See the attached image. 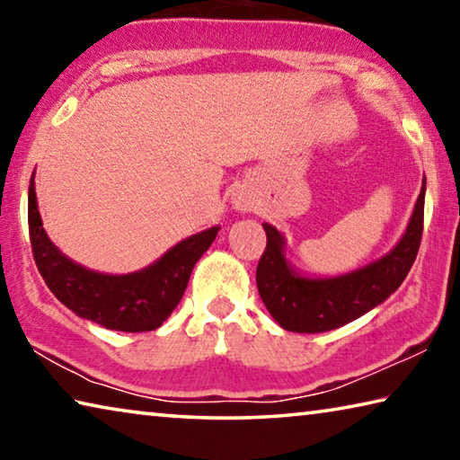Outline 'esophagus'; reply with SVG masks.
I'll use <instances>...</instances> for the list:
<instances>
[{
    "instance_id": "esophagus-1",
    "label": "esophagus",
    "mask_w": 460,
    "mask_h": 460,
    "mask_svg": "<svg viewBox=\"0 0 460 460\" xmlns=\"http://www.w3.org/2000/svg\"><path fill=\"white\" fill-rule=\"evenodd\" d=\"M252 205H253V200L249 199V194H245V192H237L235 197H233V207H235L237 211H241V213L249 211V208H252Z\"/></svg>"
}]
</instances>
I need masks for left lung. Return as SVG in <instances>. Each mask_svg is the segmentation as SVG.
Wrapping results in <instances>:
<instances>
[{"instance_id":"1","label":"left lung","mask_w":460,"mask_h":460,"mask_svg":"<svg viewBox=\"0 0 460 460\" xmlns=\"http://www.w3.org/2000/svg\"><path fill=\"white\" fill-rule=\"evenodd\" d=\"M424 194L416 200L410 223L392 252L355 271L332 278H305L284 253V237L263 223L268 245L255 271V282L268 313L286 331L326 332L355 321L398 290L414 263L424 227Z\"/></svg>"}]
</instances>
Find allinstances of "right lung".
Listing matches in <instances>:
<instances>
[{
    "instance_id": "right-lung-1",
    "label": "right lung",
    "mask_w": 460,
    "mask_h": 460,
    "mask_svg": "<svg viewBox=\"0 0 460 460\" xmlns=\"http://www.w3.org/2000/svg\"><path fill=\"white\" fill-rule=\"evenodd\" d=\"M28 227L34 261L50 292L76 316L121 332H146L162 326L181 302L194 263L219 233V227H211L190 235L134 274H101L68 260L46 235L34 176L28 189Z\"/></svg>"
}]
</instances>
